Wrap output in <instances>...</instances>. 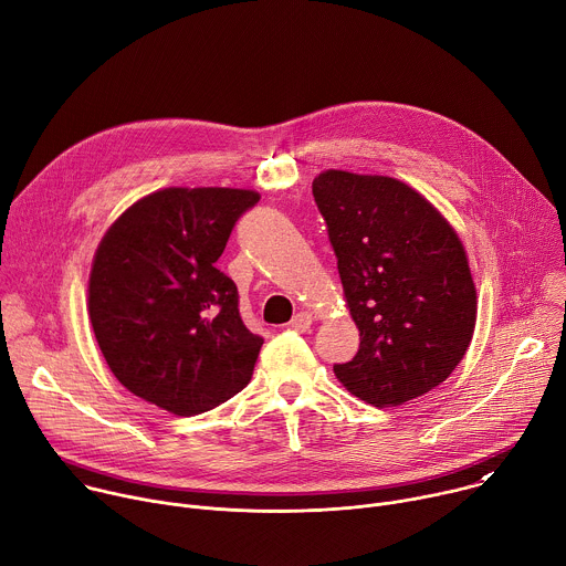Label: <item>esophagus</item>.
Masks as SVG:
<instances>
[{
  "label": "esophagus",
  "mask_w": 566,
  "mask_h": 566,
  "mask_svg": "<svg viewBox=\"0 0 566 566\" xmlns=\"http://www.w3.org/2000/svg\"><path fill=\"white\" fill-rule=\"evenodd\" d=\"M311 322H313L311 313L300 311V313H295V315H293V319H291V327H293L295 332L304 334V332H308V329H311Z\"/></svg>",
  "instance_id": "34e87169"
}]
</instances>
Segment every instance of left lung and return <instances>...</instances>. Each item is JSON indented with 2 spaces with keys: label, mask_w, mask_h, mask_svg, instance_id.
Segmentation results:
<instances>
[{
  "label": "left lung",
  "mask_w": 566,
  "mask_h": 566,
  "mask_svg": "<svg viewBox=\"0 0 566 566\" xmlns=\"http://www.w3.org/2000/svg\"><path fill=\"white\" fill-rule=\"evenodd\" d=\"M313 197L329 228L358 354L336 378L374 408H396L441 385L465 356L476 322L468 255L450 221L391 177L327 170Z\"/></svg>",
  "instance_id": "left-lung-1"
}]
</instances>
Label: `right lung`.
<instances>
[{"label":"right lung","instance_id":"obj_1","mask_svg":"<svg viewBox=\"0 0 566 566\" xmlns=\"http://www.w3.org/2000/svg\"><path fill=\"white\" fill-rule=\"evenodd\" d=\"M255 190L166 188L105 232L90 275V319L123 387L177 417L208 412L253 376L264 340L239 315L214 262Z\"/></svg>","mask_w":566,"mask_h":566}]
</instances>
